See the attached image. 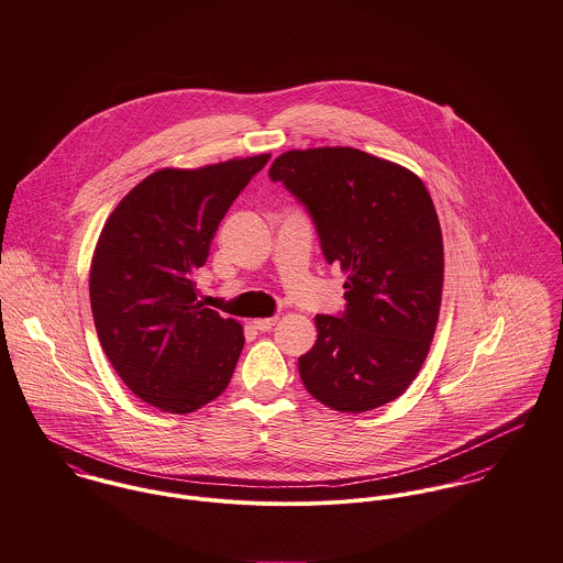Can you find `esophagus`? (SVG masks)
<instances>
[{"label": "esophagus", "instance_id": "obj_1", "mask_svg": "<svg viewBox=\"0 0 563 563\" xmlns=\"http://www.w3.org/2000/svg\"><path fill=\"white\" fill-rule=\"evenodd\" d=\"M276 321H278V317H261V319H254L252 325H254L258 332H267V330H272V328L276 325Z\"/></svg>", "mask_w": 563, "mask_h": 563}]
</instances>
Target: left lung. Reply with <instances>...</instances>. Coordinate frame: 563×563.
<instances>
[{
  "label": "left lung",
  "instance_id": "obj_1",
  "mask_svg": "<svg viewBox=\"0 0 563 563\" xmlns=\"http://www.w3.org/2000/svg\"><path fill=\"white\" fill-rule=\"evenodd\" d=\"M269 179L307 205L325 261L347 274L345 311L314 317L302 384L339 412L395 401L437 332L444 251L430 191L412 170L352 146L287 151Z\"/></svg>",
  "mask_w": 563,
  "mask_h": 563
}]
</instances>
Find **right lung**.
Masks as SVG:
<instances>
[{
    "label": "right lung",
    "mask_w": 563,
    "mask_h": 563,
    "mask_svg": "<svg viewBox=\"0 0 563 563\" xmlns=\"http://www.w3.org/2000/svg\"><path fill=\"white\" fill-rule=\"evenodd\" d=\"M267 159L269 153L162 168L131 189L101 229L90 263L97 334L129 390L162 412H196L233 377L244 328L205 309L196 272L220 220Z\"/></svg>",
    "instance_id": "add662e5"
}]
</instances>
